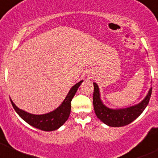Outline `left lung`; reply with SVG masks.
I'll return each instance as SVG.
<instances>
[{"instance_id": "8db88e82", "label": "left lung", "mask_w": 158, "mask_h": 158, "mask_svg": "<svg viewBox=\"0 0 158 158\" xmlns=\"http://www.w3.org/2000/svg\"><path fill=\"white\" fill-rule=\"evenodd\" d=\"M93 107L95 113L105 124L113 127H123L132 123L142 113L149 103L152 88L150 89L146 97L137 105L123 109H111L103 104L100 98L99 89L96 82H93Z\"/></svg>"}]
</instances>
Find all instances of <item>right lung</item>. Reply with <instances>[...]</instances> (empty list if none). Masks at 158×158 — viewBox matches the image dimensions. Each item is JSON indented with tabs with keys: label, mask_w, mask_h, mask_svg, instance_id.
<instances>
[{
	"label": "right lung",
	"mask_w": 158,
	"mask_h": 158,
	"mask_svg": "<svg viewBox=\"0 0 158 158\" xmlns=\"http://www.w3.org/2000/svg\"><path fill=\"white\" fill-rule=\"evenodd\" d=\"M83 81H80L73 85L67 94L60 106L50 113L42 115H35L29 113L18 108L10 99L12 106L16 113L21 116V119L31 126L44 131H53L59 129L68 120L71 112V101L77 92L78 88Z\"/></svg>",
	"instance_id": "add662e5"
}]
</instances>
